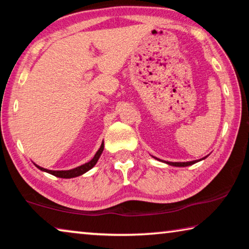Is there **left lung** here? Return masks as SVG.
Masks as SVG:
<instances>
[{
	"label": "left lung",
	"mask_w": 249,
	"mask_h": 249,
	"mask_svg": "<svg viewBox=\"0 0 249 249\" xmlns=\"http://www.w3.org/2000/svg\"><path fill=\"white\" fill-rule=\"evenodd\" d=\"M207 156H208V155H207ZM207 156H205V157H203V159H200V160H192V161H165V163L168 164V165H171V166H176V167H186V166H189V165H193V164L197 163V161H199V160H205V159H206Z\"/></svg>",
	"instance_id": "obj_1"
}]
</instances>
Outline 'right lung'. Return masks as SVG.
Here are the masks:
<instances>
[{"instance_id": "1", "label": "right lung", "mask_w": 249, "mask_h": 249, "mask_svg": "<svg viewBox=\"0 0 249 249\" xmlns=\"http://www.w3.org/2000/svg\"><path fill=\"white\" fill-rule=\"evenodd\" d=\"M103 149H104V142H102L101 147L98 148V151L96 152V154L94 155L92 160L88 161V163L81 165V166L75 167L73 169H69V171H51V169H46V168H43L41 166H38V165H36V164H34V165L38 169H41V171L49 173V174H52V175L56 176V177H61V178H73V177H77L80 175H83L84 173H86L88 171H89L90 168H93L94 166H95V164L97 163L98 159H100L102 153H103Z\"/></svg>"}]
</instances>
